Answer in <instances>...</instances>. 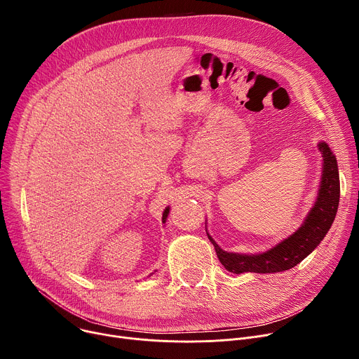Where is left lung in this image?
<instances>
[{"label":"left lung","instance_id":"left-lung-1","mask_svg":"<svg viewBox=\"0 0 359 359\" xmlns=\"http://www.w3.org/2000/svg\"><path fill=\"white\" fill-rule=\"evenodd\" d=\"M318 149L323 155V176L318 196L314 208L294 234L264 252L238 254L224 251L208 233V237L216 248L217 257L226 270L234 274H270L285 271L301 263L324 240L334 223L338 209L339 175L337 159L328 144L325 142H320Z\"/></svg>","mask_w":359,"mask_h":359}]
</instances>
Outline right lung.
<instances>
[{"label":"right lung","instance_id":"obj_1","mask_svg":"<svg viewBox=\"0 0 359 359\" xmlns=\"http://www.w3.org/2000/svg\"><path fill=\"white\" fill-rule=\"evenodd\" d=\"M168 215H169V208H166V209H165V212H163V223L166 222V217H168Z\"/></svg>","mask_w":359,"mask_h":359}]
</instances>
